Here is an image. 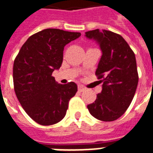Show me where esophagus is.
Returning a JSON list of instances; mask_svg holds the SVG:
<instances>
[{
	"label": "esophagus",
	"mask_w": 153,
	"mask_h": 153,
	"mask_svg": "<svg viewBox=\"0 0 153 153\" xmlns=\"http://www.w3.org/2000/svg\"><path fill=\"white\" fill-rule=\"evenodd\" d=\"M78 89H79V91H83L84 90H85L86 88H84L82 85H79L78 86Z\"/></svg>",
	"instance_id": "esophagus-1"
}]
</instances>
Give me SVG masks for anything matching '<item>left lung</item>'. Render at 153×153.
<instances>
[{
  "label": "left lung",
  "mask_w": 153,
  "mask_h": 153,
  "mask_svg": "<svg viewBox=\"0 0 153 153\" xmlns=\"http://www.w3.org/2000/svg\"><path fill=\"white\" fill-rule=\"evenodd\" d=\"M85 36L96 39L102 50L96 71L102 91L88 108L97 119L112 122L124 114L134 98L139 82L135 56L125 39L113 31L96 29Z\"/></svg>",
  "instance_id": "obj_1"
}]
</instances>
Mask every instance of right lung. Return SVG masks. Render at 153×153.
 I'll return each mask as SVG.
<instances>
[{
  "mask_svg": "<svg viewBox=\"0 0 153 153\" xmlns=\"http://www.w3.org/2000/svg\"><path fill=\"white\" fill-rule=\"evenodd\" d=\"M81 36L48 28L30 36L13 62V88L25 112L36 123L50 126L66 114L69 101L78 91L73 82L56 83L52 74L61 67L65 45Z\"/></svg>",
  "mask_w": 153,
  "mask_h": 153,
  "instance_id": "1",
  "label": "right lung"
}]
</instances>
